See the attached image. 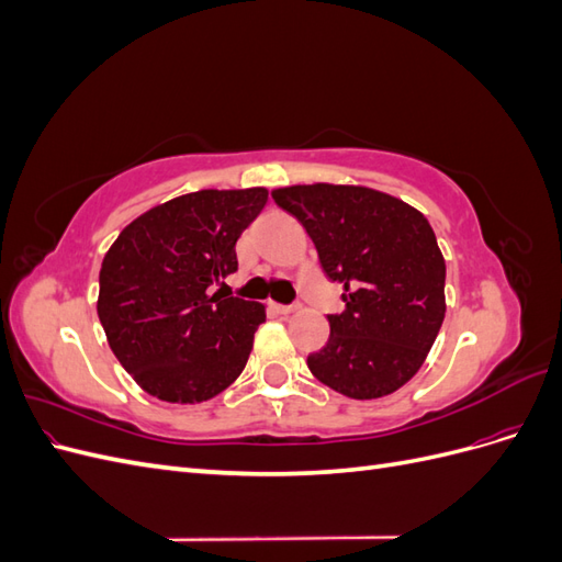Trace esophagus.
Here are the masks:
<instances>
[{
	"label": "esophagus",
	"mask_w": 562,
	"mask_h": 562,
	"mask_svg": "<svg viewBox=\"0 0 562 562\" xmlns=\"http://www.w3.org/2000/svg\"><path fill=\"white\" fill-rule=\"evenodd\" d=\"M269 307L274 310L277 314H281V316H291V314L297 310V307H293V304H277V302H271Z\"/></svg>",
	"instance_id": "34e87169"
}]
</instances>
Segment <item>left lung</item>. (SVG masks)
I'll return each instance as SVG.
<instances>
[{
    "instance_id": "left-lung-1",
    "label": "left lung",
    "mask_w": 562,
    "mask_h": 562,
    "mask_svg": "<svg viewBox=\"0 0 562 562\" xmlns=\"http://www.w3.org/2000/svg\"><path fill=\"white\" fill-rule=\"evenodd\" d=\"M318 250L326 277L345 283L347 310L312 353V375L368 401L411 382L446 318V260L411 203L361 184H293L271 192Z\"/></svg>"
}]
</instances>
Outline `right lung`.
Listing matches in <instances>:
<instances>
[{
  "mask_svg": "<svg viewBox=\"0 0 562 562\" xmlns=\"http://www.w3.org/2000/svg\"><path fill=\"white\" fill-rule=\"evenodd\" d=\"M269 192L201 190L138 215L100 267L98 318L116 361L149 396L201 403L241 375L265 304L211 295Z\"/></svg>",
  "mask_w": 562,
  "mask_h": 562,
  "instance_id": "obj_1",
  "label": "right lung"
}]
</instances>
